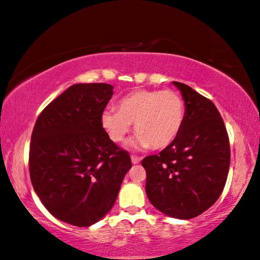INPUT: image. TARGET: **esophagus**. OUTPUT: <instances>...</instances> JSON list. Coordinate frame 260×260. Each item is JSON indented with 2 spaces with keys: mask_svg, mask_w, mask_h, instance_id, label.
<instances>
[{
  "mask_svg": "<svg viewBox=\"0 0 260 260\" xmlns=\"http://www.w3.org/2000/svg\"><path fill=\"white\" fill-rule=\"evenodd\" d=\"M131 160H132V164H133V165H137V164H139L140 162V158H138V156H135V155H132L131 156Z\"/></svg>",
  "mask_w": 260,
  "mask_h": 260,
  "instance_id": "1",
  "label": "esophagus"
}]
</instances>
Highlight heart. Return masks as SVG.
<instances>
[{
	"label": "heart",
	"instance_id": "b5f03b06",
	"mask_svg": "<svg viewBox=\"0 0 260 260\" xmlns=\"http://www.w3.org/2000/svg\"><path fill=\"white\" fill-rule=\"evenodd\" d=\"M185 121V102L174 90L137 89L119 101V109L105 108L101 125L113 142H121L132 129L137 132L129 142L134 149L165 148L180 133Z\"/></svg>",
	"mask_w": 260,
	"mask_h": 260
}]
</instances>
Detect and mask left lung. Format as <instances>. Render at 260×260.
Instances as JSON below:
<instances>
[{"label":"left lung","instance_id":"8db88e82","mask_svg":"<svg viewBox=\"0 0 260 260\" xmlns=\"http://www.w3.org/2000/svg\"><path fill=\"white\" fill-rule=\"evenodd\" d=\"M172 83L185 102L184 125L170 146L141 164L153 206L168 217L187 220L220 197L230 168V142L213 102L185 83Z\"/></svg>","mask_w":260,"mask_h":260}]
</instances>
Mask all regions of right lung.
Wrapping results in <instances>:
<instances>
[{
  "instance_id": "1",
  "label": "right lung",
  "mask_w": 260,
  "mask_h": 260,
  "mask_svg": "<svg viewBox=\"0 0 260 260\" xmlns=\"http://www.w3.org/2000/svg\"><path fill=\"white\" fill-rule=\"evenodd\" d=\"M107 83H76L36 120L29 148L34 191L58 220L87 228L111 211L132 167L101 125L113 96Z\"/></svg>"
}]
</instances>
